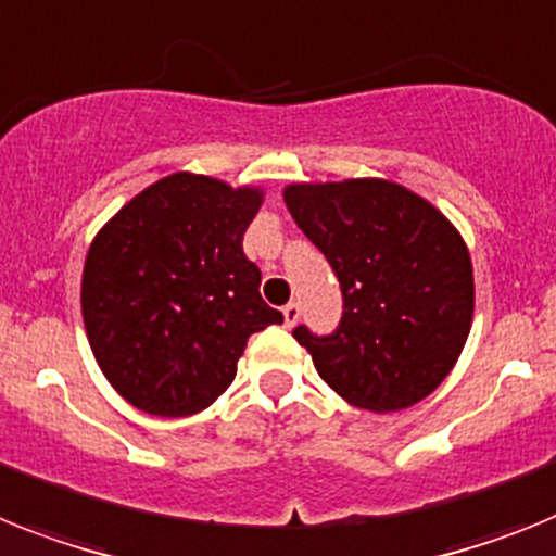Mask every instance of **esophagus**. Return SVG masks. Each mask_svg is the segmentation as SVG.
<instances>
[{
    "instance_id": "1",
    "label": "esophagus",
    "mask_w": 556,
    "mask_h": 556,
    "mask_svg": "<svg viewBox=\"0 0 556 556\" xmlns=\"http://www.w3.org/2000/svg\"><path fill=\"white\" fill-rule=\"evenodd\" d=\"M282 316H285V325L293 327L299 321V316H302V307H299V302H288V305L282 307Z\"/></svg>"
}]
</instances>
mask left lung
Segmentation results:
<instances>
[{
	"instance_id": "obj_1",
	"label": "left lung",
	"mask_w": 556,
	"mask_h": 556,
	"mask_svg": "<svg viewBox=\"0 0 556 556\" xmlns=\"http://www.w3.org/2000/svg\"><path fill=\"white\" fill-rule=\"evenodd\" d=\"M285 204L330 263L344 313L327 336L293 338L346 403L400 412L447 378L472 321V265L451 220L380 178L293 185Z\"/></svg>"
}]
</instances>
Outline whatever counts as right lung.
<instances>
[{
	"label": "right lung",
	"mask_w": 556,
	"mask_h": 556,
	"mask_svg": "<svg viewBox=\"0 0 556 556\" xmlns=\"http://www.w3.org/2000/svg\"><path fill=\"white\" fill-rule=\"evenodd\" d=\"M260 190L167 176L100 229L84 268V325L109 383L156 417L215 403L251 332L282 325L243 254Z\"/></svg>",
	"instance_id": "add662e5"
}]
</instances>
